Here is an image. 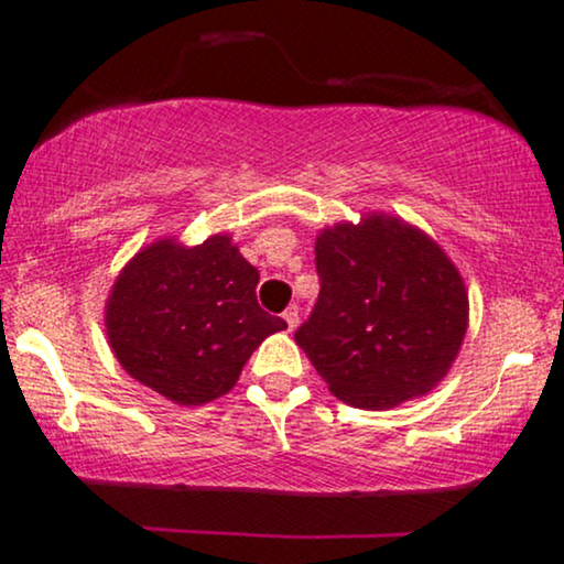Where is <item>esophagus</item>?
<instances>
[{"instance_id":"1","label":"esophagus","mask_w":564,"mask_h":564,"mask_svg":"<svg viewBox=\"0 0 564 564\" xmlns=\"http://www.w3.org/2000/svg\"><path fill=\"white\" fill-rule=\"evenodd\" d=\"M283 323H286L289 330H294V327L299 325V306L291 304L286 312H283Z\"/></svg>"}]
</instances>
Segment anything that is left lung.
<instances>
[{
  "mask_svg": "<svg viewBox=\"0 0 564 564\" xmlns=\"http://www.w3.org/2000/svg\"><path fill=\"white\" fill-rule=\"evenodd\" d=\"M319 299L296 330L335 398L356 409H395L451 372L468 330V291L430 234L365 213L315 239Z\"/></svg>",
  "mask_w": 564,
  "mask_h": 564,
  "instance_id": "left-lung-1",
  "label": "left lung"
}]
</instances>
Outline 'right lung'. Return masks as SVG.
Returning <instances> with one entry per match:
<instances>
[{"label":"right lung","mask_w":564,"mask_h":564,"mask_svg":"<svg viewBox=\"0 0 564 564\" xmlns=\"http://www.w3.org/2000/svg\"><path fill=\"white\" fill-rule=\"evenodd\" d=\"M260 273L231 234L187 247L161 237L119 270L104 310L117 361L176 405H203L237 384L268 335L286 330L260 310Z\"/></svg>","instance_id":"obj_1"}]
</instances>
